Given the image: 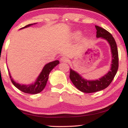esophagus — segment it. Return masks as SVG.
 <instances>
[{
	"instance_id": "esophagus-1",
	"label": "esophagus",
	"mask_w": 128,
	"mask_h": 128,
	"mask_svg": "<svg viewBox=\"0 0 128 128\" xmlns=\"http://www.w3.org/2000/svg\"><path fill=\"white\" fill-rule=\"evenodd\" d=\"M68 58H67V57H66V56L61 57V62H68Z\"/></svg>"
}]
</instances>
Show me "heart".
Segmentation results:
<instances>
[{"instance_id": "1", "label": "heart", "mask_w": 128, "mask_h": 128, "mask_svg": "<svg viewBox=\"0 0 128 128\" xmlns=\"http://www.w3.org/2000/svg\"><path fill=\"white\" fill-rule=\"evenodd\" d=\"M74 36H75L76 38H79L81 36V32L80 31H76L75 33H74Z\"/></svg>"}]
</instances>
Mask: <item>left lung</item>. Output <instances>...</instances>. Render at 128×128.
Masks as SVG:
<instances>
[{
    "mask_svg": "<svg viewBox=\"0 0 128 128\" xmlns=\"http://www.w3.org/2000/svg\"><path fill=\"white\" fill-rule=\"evenodd\" d=\"M96 29V37L107 41L111 48L112 61L111 68L108 72L102 77L95 80L84 79L78 73L70 68V79L74 86L79 90L86 93H92L101 91L109 86L117 73L118 67V55L117 44L112 35L105 29L95 26Z\"/></svg>",
    "mask_w": 128,
    "mask_h": 128,
    "instance_id": "obj_1",
    "label": "left lung"
}]
</instances>
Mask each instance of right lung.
<instances>
[{
    "instance_id": "1",
    "label": "right lung",
    "mask_w": 128,
    "mask_h": 128,
    "mask_svg": "<svg viewBox=\"0 0 128 128\" xmlns=\"http://www.w3.org/2000/svg\"><path fill=\"white\" fill-rule=\"evenodd\" d=\"M36 24V23H32V24H29L26 25L24 27L22 28V29L26 28H28L29 26L34 25V24ZM60 64V61L58 60H55V61H52V62H49L46 64L44 66L43 68H42V71L40 73V74L36 78V81L30 84L29 85H25V84H20L19 83H17L15 80H14L11 77V74H10V78H11V82L13 84L14 86L16 88H17L18 90H20L22 92H25V93L28 94H38L41 92L43 90L44 88H45L46 86L47 82H48V79H49V73L52 70V69L54 67H56L57 65Z\"/></svg>"
}]
</instances>
